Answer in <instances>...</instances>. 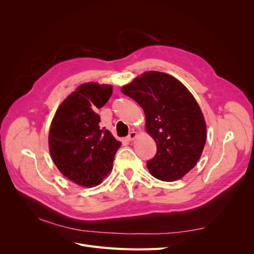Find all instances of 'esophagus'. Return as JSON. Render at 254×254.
<instances>
[{
    "label": "esophagus",
    "instance_id": "esophagus-1",
    "mask_svg": "<svg viewBox=\"0 0 254 254\" xmlns=\"http://www.w3.org/2000/svg\"><path fill=\"white\" fill-rule=\"evenodd\" d=\"M135 136H136V132L133 131V130H131V131L129 132V134L126 136V140L128 142H131V141H133L135 139Z\"/></svg>",
    "mask_w": 254,
    "mask_h": 254
}]
</instances>
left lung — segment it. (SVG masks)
I'll return each mask as SVG.
<instances>
[{
    "instance_id": "obj_1",
    "label": "left lung",
    "mask_w": 254,
    "mask_h": 254,
    "mask_svg": "<svg viewBox=\"0 0 254 254\" xmlns=\"http://www.w3.org/2000/svg\"><path fill=\"white\" fill-rule=\"evenodd\" d=\"M122 93L139 104L146 117V130L157 144L147 168L162 181L178 180L200 158L206 126L194 96L173 76L146 72L122 88Z\"/></svg>"
}]
</instances>
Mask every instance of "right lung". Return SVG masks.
<instances>
[{
    "mask_svg": "<svg viewBox=\"0 0 254 254\" xmlns=\"http://www.w3.org/2000/svg\"><path fill=\"white\" fill-rule=\"evenodd\" d=\"M112 86L83 83L59 106L50 128L54 163L66 178L82 187L102 182L113 164L121 142L99 128L96 110L109 101Z\"/></svg>",
    "mask_w": 254,
    "mask_h": 254,
    "instance_id": "add662e5",
    "label": "right lung"
}]
</instances>
